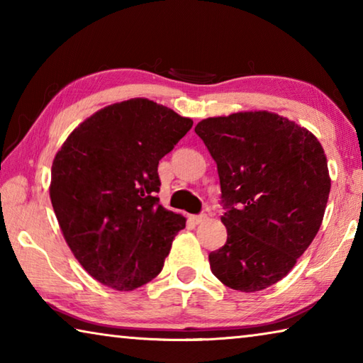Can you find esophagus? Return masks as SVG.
I'll use <instances>...</instances> for the list:
<instances>
[{
	"label": "esophagus",
	"mask_w": 363,
	"mask_h": 363,
	"mask_svg": "<svg viewBox=\"0 0 363 363\" xmlns=\"http://www.w3.org/2000/svg\"><path fill=\"white\" fill-rule=\"evenodd\" d=\"M189 219L192 220L194 224H201L203 220H206V214H190Z\"/></svg>",
	"instance_id": "esophagus-1"
}]
</instances>
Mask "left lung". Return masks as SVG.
Segmentation results:
<instances>
[{
	"mask_svg": "<svg viewBox=\"0 0 363 363\" xmlns=\"http://www.w3.org/2000/svg\"><path fill=\"white\" fill-rule=\"evenodd\" d=\"M218 164L225 206L224 247L211 272L255 293L294 267L320 229L331 179L318 139L286 116L255 110L211 116L195 126Z\"/></svg>",
	"mask_w": 363,
	"mask_h": 363,
	"instance_id": "1",
	"label": "left lung"
}]
</instances>
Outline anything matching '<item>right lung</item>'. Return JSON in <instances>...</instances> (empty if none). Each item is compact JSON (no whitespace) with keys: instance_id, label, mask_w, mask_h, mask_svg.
I'll return each mask as SVG.
<instances>
[{"instance_id":"add662e5","label":"right lung","mask_w":363,"mask_h":363,"mask_svg":"<svg viewBox=\"0 0 363 363\" xmlns=\"http://www.w3.org/2000/svg\"><path fill=\"white\" fill-rule=\"evenodd\" d=\"M192 125L134 97L97 110L57 150L54 213L73 256L102 285L133 291L162 272L186 218L158 203V162Z\"/></svg>"}]
</instances>
